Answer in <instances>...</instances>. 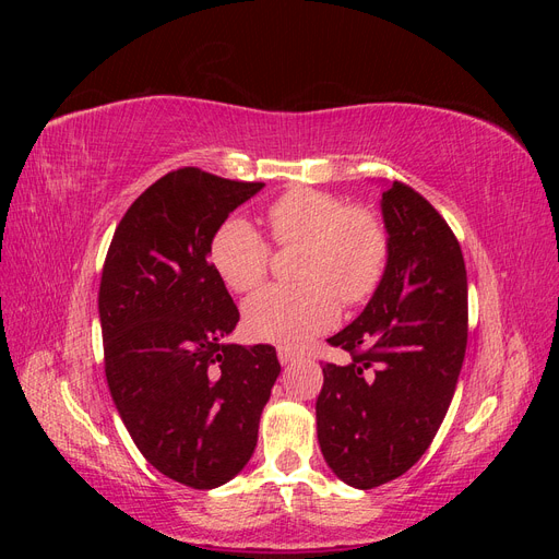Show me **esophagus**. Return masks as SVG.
<instances>
[{
  "label": "esophagus",
  "mask_w": 559,
  "mask_h": 559,
  "mask_svg": "<svg viewBox=\"0 0 559 559\" xmlns=\"http://www.w3.org/2000/svg\"><path fill=\"white\" fill-rule=\"evenodd\" d=\"M277 357H280L282 366H292L294 361H298V354L294 349H289V347H280L277 349Z\"/></svg>",
  "instance_id": "1"
}]
</instances>
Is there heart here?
Returning <instances> with one entry per match:
<instances>
[{"mask_svg":"<svg viewBox=\"0 0 559 559\" xmlns=\"http://www.w3.org/2000/svg\"><path fill=\"white\" fill-rule=\"evenodd\" d=\"M277 245H302L296 265L300 284L273 286L247 300L245 329L259 341L300 347L331 329L345 306H359L376 294L386 259L389 238L376 212L347 207L337 195L314 189H292L267 207ZM214 273L235 294H251L267 277L270 245L242 216H230L210 242Z\"/></svg>","mask_w":559,"mask_h":559,"instance_id":"heart-1","label":"heart"}]
</instances>
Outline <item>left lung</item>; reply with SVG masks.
Returning <instances> with one entry per match:
<instances>
[{
    "mask_svg": "<svg viewBox=\"0 0 559 559\" xmlns=\"http://www.w3.org/2000/svg\"><path fill=\"white\" fill-rule=\"evenodd\" d=\"M386 270L333 347L317 399V438L343 483L373 489L403 476L431 445L464 364L468 289L462 247L429 200L392 181L380 200Z\"/></svg>",
    "mask_w": 559,
    "mask_h": 559,
    "instance_id": "1",
    "label": "left lung"
}]
</instances>
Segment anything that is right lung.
I'll return each mask as SVG.
<instances>
[{
  "label": "right lung",
  "instance_id": "obj_1",
  "mask_svg": "<svg viewBox=\"0 0 559 559\" xmlns=\"http://www.w3.org/2000/svg\"><path fill=\"white\" fill-rule=\"evenodd\" d=\"M263 186L198 167L160 177L118 224L99 282L116 411L146 462L193 489L245 468L280 376L273 345L224 341L240 312L210 263L216 228Z\"/></svg>",
  "mask_w": 559,
  "mask_h": 559
}]
</instances>
